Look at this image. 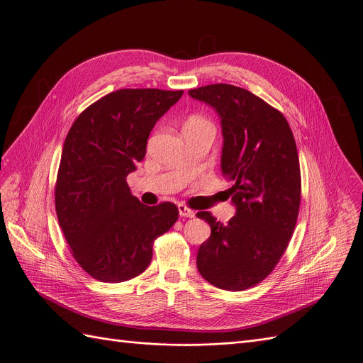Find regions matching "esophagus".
Listing matches in <instances>:
<instances>
[{
	"label": "esophagus",
	"instance_id": "1",
	"mask_svg": "<svg viewBox=\"0 0 363 363\" xmlns=\"http://www.w3.org/2000/svg\"><path fill=\"white\" fill-rule=\"evenodd\" d=\"M179 214L182 216V217H186V218H194L195 217V212L191 211L190 208H187L186 205H179Z\"/></svg>",
	"mask_w": 363,
	"mask_h": 363
}]
</instances>
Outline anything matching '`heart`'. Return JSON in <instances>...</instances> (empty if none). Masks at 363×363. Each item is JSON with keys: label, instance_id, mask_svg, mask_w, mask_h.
I'll use <instances>...</instances> for the list:
<instances>
[{"label": "heart", "instance_id": "heart-1", "mask_svg": "<svg viewBox=\"0 0 363 363\" xmlns=\"http://www.w3.org/2000/svg\"><path fill=\"white\" fill-rule=\"evenodd\" d=\"M187 123H206V121L201 117H194V118H190Z\"/></svg>", "mask_w": 363, "mask_h": 363}]
</instances>
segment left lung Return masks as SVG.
Masks as SVG:
<instances>
[{
	"label": "left lung",
	"mask_w": 363,
	"mask_h": 363,
	"mask_svg": "<svg viewBox=\"0 0 363 363\" xmlns=\"http://www.w3.org/2000/svg\"><path fill=\"white\" fill-rule=\"evenodd\" d=\"M189 95L221 118L224 177L233 182L236 216L225 225L198 212L211 236L198 250L203 279L223 290L257 286L279 264L301 206V167L286 117L252 92L227 83L190 89Z\"/></svg>",
	"instance_id": "1"
}]
</instances>
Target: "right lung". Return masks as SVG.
<instances>
[{"label": "right lung", "mask_w": 363, "mask_h": 363, "mask_svg": "<svg viewBox=\"0 0 363 363\" xmlns=\"http://www.w3.org/2000/svg\"><path fill=\"white\" fill-rule=\"evenodd\" d=\"M183 91L120 89L89 105L64 140L55 211L73 258L95 280L121 283L142 274L154 240L179 218L174 203L146 206L125 177L145 158L155 123Z\"/></svg>", "instance_id": "right-lung-1"}]
</instances>
